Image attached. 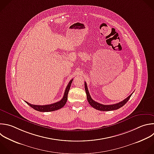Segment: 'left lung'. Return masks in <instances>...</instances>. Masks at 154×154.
I'll return each instance as SVG.
<instances>
[{
	"label": "left lung",
	"instance_id": "left-lung-1",
	"mask_svg": "<svg viewBox=\"0 0 154 154\" xmlns=\"http://www.w3.org/2000/svg\"><path fill=\"white\" fill-rule=\"evenodd\" d=\"M85 91L86 93V96H87V100L89 102V105L94 108L99 110V111H113V110H116L118 109L119 108H120L121 107L123 106L129 100L130 97H131L132 94H131L129 96H128L126 98H125V100H123V101L119 102V103H117L116 104H114V105H103L98 103V102L94 101V100H92V98H91L89 91L88 89V87H87V85L86 83L85 82Z\"/></svg>",
	"mask_w": 154,
	"mask_h": 154
}]
</instances>
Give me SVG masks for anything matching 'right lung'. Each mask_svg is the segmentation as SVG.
Masks as SVG:
<instances>
[{
	"instance_id": "right-lung-1",
	"label": "right lung",
	"mask_w": 154,
	"mask_h": 154,
	"mask_svg": "<svg viewBox=\"0 0 154 154\" xmlns=\"http://www.w3.org/2000/svg\"><path fill=\"white\" fill-rule=\"evenodd\" d=\"M72 80H73V79L71 80V81L69 82L68 86H66L63 97L62 98V100L58 102H56V103L51 104V105H31V104L29 103L27 101H25L32 108H33L34 109H35L36 111H40V112H51V111H54L60 109L62 108H63L66 103L67 100H68V92L69 91Z\"/></svg>"
}]
</instances>
